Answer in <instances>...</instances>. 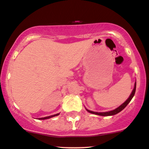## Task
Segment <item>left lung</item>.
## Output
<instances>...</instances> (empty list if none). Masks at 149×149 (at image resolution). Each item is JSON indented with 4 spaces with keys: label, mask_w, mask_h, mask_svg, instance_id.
I'll return each mask as SVG.
<instances>
[{
    "label": "left lung",
    "mask_w": 149,
    "mask_h": 149,
    "mask_svg": "<svg viewBox=\"0 0 149 149\" xmlns=\"http://www.w3.org/2000/svg\"><path fill=\"white\" fill-rule=\"evenodd\" d=\"M135 90H136V82H135V87H134V89L133 90V91H132L131 94V95H130V97L128 98V100H126V102L124 103V104H122L120 106H119L118 108H117L116 109L113 110V111H108V112H104V113H97V112H93V111H89V110H87V109H86V110H87V111L89 112V113L95 114V115H101V116H111V115H116V114L119 113L120 111H122V110L124 109V108L128 105V103L131 102L132 98H133L134 95H135Z\"/></svg>",
    "instance_id": "left-lung-1"
}]
</instances>
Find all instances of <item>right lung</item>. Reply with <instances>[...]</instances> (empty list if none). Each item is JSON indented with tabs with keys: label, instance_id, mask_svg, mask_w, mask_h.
I'll use <instances>...</instances> for the list:
<instances>
[{
	"label": "right lung",
	"instance_id": "right-lung-1",
	"mask_svg": "<svg viewBox=\"0 0 149 149\" xmlns=\"http://www.w3.org/2000/svg\"><path fill=\"white\" fill-rule=\"evenodd\" d=\"M59 115V113H57L56 114V115H51V116H48V117H42V118H39L38 119H49V118H51V117H55V116H57V115Z\"/></svg>",
	"mask_w": 149,
	"mask_h": 149
}]
</instances>
